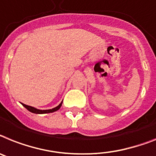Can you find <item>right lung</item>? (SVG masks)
<instances>
[{
  "label": "right lung",
  "mask_w": 156,
  "mask_h": 156,
  "mask_svg": "<svg viewBox=\"0 0 156 156\" xmlns=\"http://www.w3.org/2000/svg\"><path fill=\"white\" fill-rule=\"evenodd\" d=\"M62 103L61 102L59 105H58V106L55 107V108H52V109H48V110H40V109H37V108H35L33 107L29 106V105H24V104H22L23 105V106L27 108V110L30 111L31 112H33V113H37V114H41V113H49V112H53L55 111H57L58 109H59L61 105H62Z\"/></svg>",
  "instance_id": "add662e5"
}]
</instances>
